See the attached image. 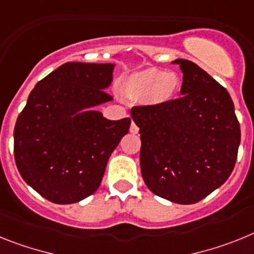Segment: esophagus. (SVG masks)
<instances>
[{"mask_svg": "<svg viewBox=\"0 0 254 254\" xmlns=\"http://www.w3.org/2000/svg\"><path fill=\"white\" fill-rule=\"evenodd\" d=\"M138 131H139V127H138V125H136L134 121H131V125H130V133L136 134Z\"/></svg>", "mask_w": 254, "mask_h": 254, "instance_id": "1", "label": "esophagus"}]
</instances>
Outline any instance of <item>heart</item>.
Returning <instances> with one entry per match:
<instances>
[{
	"label": "heart",
	"instance_id": "1",
	"mask_svg": "<svg viewBox=\"0 0 254 254\" xmlns=\"http://www.w3.org/2000/svg\"><path fill=\"white\" fill-rule=\"evenodd\" d=\"M127 92L136 98H148L154 105L171 101L180 88L179 75L161 69H147L127 81Z\"/></svg>",
	"mask_w": 254,
	"mask_h": 254
}]
</instances>
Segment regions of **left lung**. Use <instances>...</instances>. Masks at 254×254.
Listing matches in <instances>:
<instances>
[{"label":"left lung","mask_w":254,"mask_h":254,"mask_svg":"<svg viewBox=\"0 0 254 254\" xmlns=\"http://www.w3.org/2000/svg\"><path fill=\"white\" fill-rule=\"evenodd\" d=\"M174 63L183 71V96L162 105L134 106L131 118L139 127L145 185L158 197L191 204L233 173L240 125L228 90L191 61Z\"/></svg>","instance_id":"1"}]
</instances>
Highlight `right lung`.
Listing matches in <instances>:
<instances>
[{"mask_svg":"<svg viewBox=\"0 0 254 254\" xmlns=\"http://www.w3.org/2000/svg\"><path fill=\"white\" fill-rule=\"evenodd\" d=\"M114 64L66 63L37 83L17 116L14 156L21 178L42 197L69 204L98 189L129 118L107 120Z\"/></svg>","mask_w":254,"mask_h":254,"instance_id":"right-lung-1","label":"right lung"}]
</instances>
